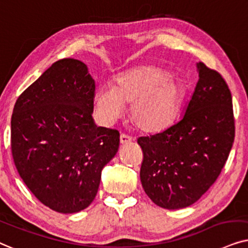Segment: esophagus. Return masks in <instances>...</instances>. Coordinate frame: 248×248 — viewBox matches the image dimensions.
<instances>
[{
    "mask_svg": "<svg viewBox=\"0 0 248 248\" xmlns=\"http://www.w3.org/2000/svg\"><path fill=\"white\" fill-rule=\"evenodd\" d=\"M131 141H133V138L127 136V135L122 134L120 136V144L121 145H128V144H130Z\"/></svg>",
    "mask_w": 248,
    "mask_h": 248,
    "instance_id": "1",
    "label": "esophagus"
}]
</instances>
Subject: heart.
I'll return each mask as SVG.
<instances>
[{
  "label": "heart",
  "mask_w": 248,
  "mask_h": 248,
  "mask_svg": "<svg viewBox=\"0 0 248 248\" xmlns=\"http://www.w3.org/2000/svg\"><path fill=\"white\" fill-rule=\"evenodd\" d=\"M187 96L184 82L167 69L140 65L119 75L112 86L95 92V110L108 124L122 114L124 103H130L133 124L146 133H157L170 126L179 114Z\"/></svg>",
  "instance_id": "b5f03b06"
}]
</instances>
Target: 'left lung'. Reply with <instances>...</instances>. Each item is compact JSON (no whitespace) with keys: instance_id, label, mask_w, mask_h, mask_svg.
Instances as JSON below:
<instances>
[{"instance_id":"1","label":"left lung","mask_w":248,"mask_h":248,"mask_svg":"<svg viewBox=\"0 0 248 248\" xmlns=\"http://www.w3.org/2000/svg\"><path fill=\"white\" fill-rule=\"evenodd\" d=\"M195 91L183 118L161 133L140 137V181L157 206L184 209L199 201L226 164L235 138L232 100L219 72L196 63Z\"/></svg>"}]
</instances>
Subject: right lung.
Listing matches in <instances>:
<instances>
[{
  "label": "right lung",
  "instance_id": "1",
  "mask_svg": "<svg viewBox=\"0 0 248 248\" xmlns=\"http://www.w3.org/2000/svg\"><path fill=\"white\" fill-rule=\"evenodd\" d=\"M95 81L84 62H54L16 102L11 148L26 186L59 213L80 212L93 202L101 171L119 148L117 130L97 127Z\"/></svg>",
  "mask_w": 248,
  "mask_h": 248
}]
</instances>
